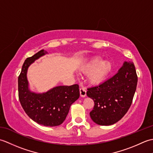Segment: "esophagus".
Returning <instances> with one entry per match:
<instances>
[{"label": "esophagus", "mask_w": 153, "mask_h": 153, "mask_svg": "<svg viewBox=\"0 0 153 153\" xmlns=\"http://www.w3.org/2000/svg\"><path fill=\"white\" fill-rule=\"evenodd\" d=\"M86 90L83 87H81L79 89V93H80V96L82 97H85L86 96Z\"/></svg>", "instance_id": "esophagus-1"}]
</instances>
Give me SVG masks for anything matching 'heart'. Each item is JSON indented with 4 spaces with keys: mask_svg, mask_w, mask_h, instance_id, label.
Segmentation results:
<instances>
[{
    "mask_svg": "<svg viewBox=\"0 0 153 153\" xmlns=\"http://www.w3.org/2000/svg\"><path fill=\"white\" fill-rule=\"evenodd\" d=\"M112 70V64L108 60L102 61L100 58H95L84 68V71L89 74V82L93 84L103 82Z\"/></svg>",
    "mask_w": 153,
    "mask_h": 153,
    "instance_id": "b5f03b06",
    "label": "heart"
}]
</instances>
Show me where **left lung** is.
I'll list each match as a JSON object with an SVG mask.
<instances>
[{"label":"left lung","instance_id":"8db88e82","mask_svg":"<svg viewBox=\"0 0 153 153\" xmlns=\"http://www.w3.org/2000/svg\"><path fill=\"white\" fill-rule=\"evenodd\" d=\"M137 84L134 64L124 62L114 76L87 89V95L95 103L90 112L93 121L99 125L110 126L121 120L131 105Z\"/></svg>","mask_w":153,"mask_h":153}]
</instances>
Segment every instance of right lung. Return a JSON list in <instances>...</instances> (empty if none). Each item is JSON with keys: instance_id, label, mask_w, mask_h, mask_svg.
Segmentation results:
<instances>
[{"instance_id": "obj_1", "label": "right lung", "mask_w": 153, "mask_h": 153, "mask_svg": "<svg viewBox=\"0 0 153 153\" xmlns=\"http://www.w3.org/2000/svg\"><path fill=\"white\" fill-rule=\"evenodd\" d=\"M48 54L44 50L27 58L18 77V97L23 109L34 122L45 126H57L63 123L70 106L79 97V85L58 86L46 93H36L29 88L27 69L35 60Z\"/></svg>"}]
</instances>
